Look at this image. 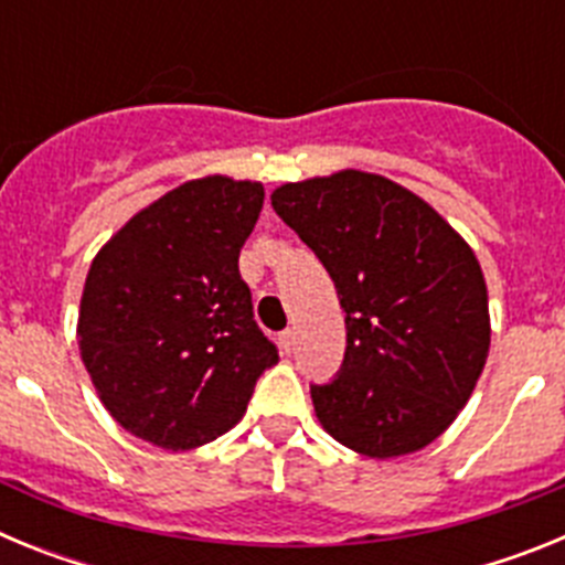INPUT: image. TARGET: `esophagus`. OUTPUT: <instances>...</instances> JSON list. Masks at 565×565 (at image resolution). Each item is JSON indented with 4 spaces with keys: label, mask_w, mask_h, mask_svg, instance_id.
Wrapping results in <instances>:
<instances>
[{
    "label": "esophagus",
    "mask_w": 565,
    "mask_h": 565,
    "mask_svg": "<svg viewBox=\"0 0 565 565\" xmlns=\"http://www.w3.org/2000/svg\"><path fill=\"white\" fill-rule=\"evenodd\" d=\"M279 348H282L286 353H294V348H297V331L288 328V331L279 333Z\"/></svg>",
    "instance_id": "obj_1"
}]
</instances>
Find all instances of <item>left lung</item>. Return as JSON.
Wrapping results in <instances>:
<instances>
[{"label": "left lung", "instance_id": "1", "mask_svg": "<svg viewBox=\"0 0 565 565\" xmlns=\"http://www.w3.org/2000/svg\"><path fill=\"white\" fill-rule=\"evenodd\" d=\"M274 212L331 274L348 348L311 384L319 424L367 458L436 441L489 353L487 282L472 248L411 189L344 169L274 189Z\"/></svg>", "mask_w": 565, "mask_h": 565}]
</instances>
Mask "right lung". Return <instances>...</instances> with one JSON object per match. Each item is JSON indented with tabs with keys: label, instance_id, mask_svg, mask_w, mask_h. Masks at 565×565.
<instances>
[{
	"label": "right lung",
	"instance_id": "1",
	"mask_svg": "<svg viewBox=\"0 0 565 565\" xmlns=\"http://www.w3.org/2000/svg\"><path fill=\"white\" fill-rule=\"evenodd\" d=\"M263 198L257 181H186L118 228L89 266L82 362L109 416L154 447L192 450L232 430L277 364L237 266Z\"/></svg>",
	"mask_w": 565,
	"mask_h": 565
}]
</instances>
